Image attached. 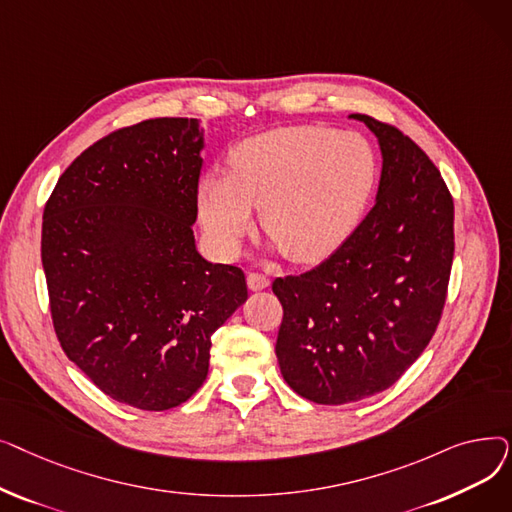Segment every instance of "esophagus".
Listing matches in <instances>:
<instances>
[{"label": "esophagus", "instance_id": "obj_1", "mask_svg": "<svg viewBox=\"0 0 512 512\" xmlns=\"http://www.w3.org/2000/svg\"><path fill=\"white\" fill-rule=\"evenodd\" d=\"M247 282H249L251 290H263V288L270 286V278L263 276V274H257V272H251L247 276Z\"/></svg>", "mask_w": 512, "mask_h": 512}]
</instances>
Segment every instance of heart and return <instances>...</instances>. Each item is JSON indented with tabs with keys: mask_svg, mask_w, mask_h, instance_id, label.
<instances>
[{
	"mask_svg": "<svg viewBox=\"0 0 512 512\" xmlns=\"http://www.w3.org/2000/svg\"><path fill=\"white\" fill-rule=\"evenodd\" d=\"M378 180V157L359 132L286 126L242 141L230 172L201 180L199 215L211 245L232 255L261 226L297 263L328 257L351 236Z\"/></svg>",
	"mask_w": 512,
	"mask_h": 512,
	"instance_id": "1",
	"label": "heart"
}]
</instances>
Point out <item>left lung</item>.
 Wrapping results in <instances>:
<instances>
[{"instance_id":"1","label":"left lung","mask_w":512,"mask_h":512,"mask_svg":"<svg viewBox=\"0 0 512 512\" xmlns=\"http://www.w3.org/2000/svg\"><path fill=\"white\" fill-rule=\"evenodd\" d=\"M351 118L380 141L378 199L324 263L272 284L284 309L280 371L317 405L384 392L419 359L440 324L454 257V203L434 161L396 126Z\"/></svg>"}]
</instances>
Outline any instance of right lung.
<instances>
[{
    "label": "right lung",
    "mask_w": 512,
    "mask_h": 512,
    "mask_svg": "<svg viewBox=\"0 0 512 512\" xmlns=\"http://www.w3.org/2000/svg\"><path fill=\"white\" fill-rule=\"evenodd\" d=\"M201 149L193 118L118 128L72 161L43 209L53 330L101 392L134 409L191 398L213 332L249 297L240 267L195 249Z\"/></svg>",
    "instance_id": "obj_1"
}]
</instances>
